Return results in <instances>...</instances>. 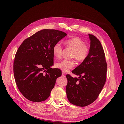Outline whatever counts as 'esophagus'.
<instances>
[{
  "label": "esophagus",
  "mask_w": 124,
  "mask_h": 124,
  "mask_svg": "<svg viewBox=\"0 0 124 124\" xmlns=\"http://www.w3.org/2000/svg\"><path fill=\"white\" fill-rule=\"evenodd\" d=\"M62 76L63 77H65V73H64V72H62Z\"/></svg>",
  "instance_id": "1"
}]
</instances>
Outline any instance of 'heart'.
<instances>
[{
    "instance_id": "b5f03b06",
    "label": "heart",
    "mask_w": 124,
    "mask_h": 124,
    "mask_svg": "<svg viewBox=\"0 0 124 124\" xmlns=\"http://www.w3.org/2000/svg\"><path fill=\"white\" fill-rule=\"evenodd\" d=\"M64 45L67 48L72 50L71 58H74L78 62L83 61L87 57L89 48L84 42L78 37L72 38L67 39L64 42ZM63 48L59 43H56L53 47L54 56L57 59H60L62 56ZM75 66L73 60H64L57 63L56 67L63 72H68Z\"/></svg>"
}]
</instances>
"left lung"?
Returning <instances> with one entry per match:
<instances>
[{
    "instance_id": "left-lung-1",
    "label": "left lung",
    "mask_w": 124,
    "mask_h": 124,
    "mask_svg": "<svg viewBox=\"0 0 124 124\" xmlns=\"http://www.w3.org/2000/svg\"><path fill=\"white\" fill-rule=\"evenodd\" d=\"M90 40L87 57L72 72L79 78L66 75V92L68 101L74 105L87 106L98 97L107 78V64L102 45L95 36L89 34Z\"/></svg>"
}]
</instances>
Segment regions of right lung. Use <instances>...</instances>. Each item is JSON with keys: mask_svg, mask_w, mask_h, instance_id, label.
I'll return each instance as SVG.
<instances>
[{"mask_svg": "<svg viewBox=\"0 0 124 124\" xmlns=\"http://www.w3.org/2000/svg\"><path fill=\"white\" fill-rule=\"evenodd\" d=\"M67 35L60 31L44 29L26 39L19 47L14 61L16 85L26 99L33 102L47 100L61 71L52 68L54 45Z\"/></svg>", "mask_w": 124, "mask_h": 124, "instance_id": "right-lung-1", "label": "right lung"}]
</instances>
